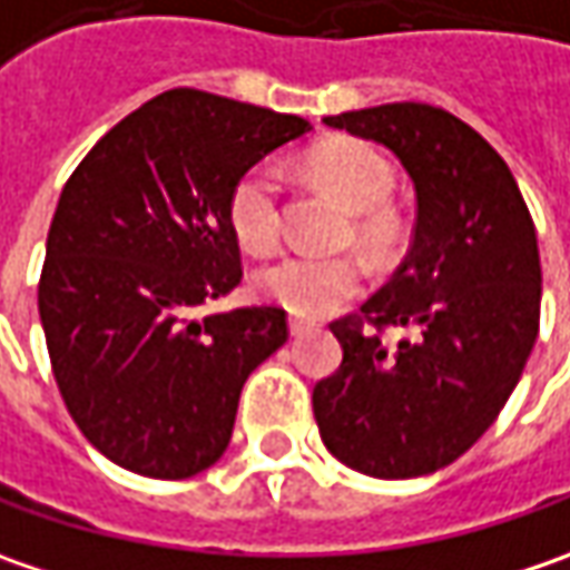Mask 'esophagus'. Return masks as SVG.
Returning a JSON list of instances; mask_svg holds the SVG:
<instances>
[{
	"label": "esophagus",
	"mask_w": 570,
	"mask_h": 570,
	"mask_svg": "<svg viewBox=\"0 0 570 570\" xmlns=\"http://www.w3.org/2000/svg\"><path fill=\"white\" fill-rule=\"evenodd\" d=\"M312 328L309 318H303V315H289V334H306Z\"/></svg>",
	"instance_id": "1"
}]
</instances>
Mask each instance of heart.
<instances>
[{
    "label": "heart",
    "mask_w": 570,
    "mask_h": 570,
    "mask_svg": "<svg viewBox=\"0 0 570 570\" xmlns=\"http://www.w3.org/2000/svg\"><path fill=\"white\" fill-rule=\"evenodd\" d=\"M309 171L328 185L360 216L366 242L385 236V207L395 194V168L383 153L360 139H337L309 159ZM229 223L248 252H271L284 233V178L274 165L248 168L229 194ZM366 281V267L354 255H312L293 252L261 267L255 284L261 296L296 312L325 315L354 299Z\"/></svg>",
    "instance_id": "heart-1"
}]
</instances>
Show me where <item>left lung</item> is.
<instances>
[{
	"label": "left lung",
	"mask_w": 570,
	"mask_h": 570,
	"mask_svg": "<svg viewBox=\"0 0 570 570\" xmlns=\"http://www.w3.org/2000/svg\"><path fill=\"white\" fill-rule=\"evenodd\" d=\"M325 124L402 161L417 219L392 281L332 322L344 360L312 389L318 433L354 472L431 475L494 424L523 376L542 303L535 226L508 161L443 108L395 101ZM385 327L406 337L389 345Z\"/></svg>",
	"instance_id": "left-lung-1"
}]
</instances>
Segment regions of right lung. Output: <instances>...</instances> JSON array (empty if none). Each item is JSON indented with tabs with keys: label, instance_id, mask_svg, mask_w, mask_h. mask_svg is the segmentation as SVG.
<instances>
[{
	"label": "right lung",
	"instance_id": "right-lung-1",
	"mask_svg": "<svg viewBox=\"0 0 570 570\" xmlns=\"http://www.w3.org/2000/svg\"><path fill=\"white\" fill-rule=\"evenodd\" d=\"M306 130L296 114L171 88L69 175L40 271V325L72 421L120 469L175 482L226 453L242 385L284 347L286 312H197L242 281L236 181Z\"/></svg>",
	"mask_w": 570,
	"mask_h": 570
}]
</instances>
